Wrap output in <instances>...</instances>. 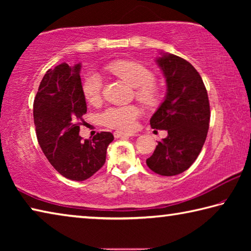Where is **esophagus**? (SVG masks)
I'll use <instances>...</instances> for the list:
<instances>
[{"label":"esophagus","mask_w":251,"mask_h":251,"mask_svg":"<svg viewBox=\"0 0 251 251\" xmlns=\"http://www.w3.org/2000/svg\"><path fill=\"white\" fill-rule=\"evenodd\" d=\"M114 136H115V138H127V137H131V136H137V134L125 133V131H122V130H116L115 133H114Z\"/></svg>","instance_id":"1"}]
</instances>
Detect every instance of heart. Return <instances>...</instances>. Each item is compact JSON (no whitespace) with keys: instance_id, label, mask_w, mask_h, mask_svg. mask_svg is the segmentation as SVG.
Instances as JSON below:
<instances>
[{"instance_id":"heart-1","label":"heart","mask_w":251,"mask_h":251,"mask_svg":"<svg viewBox=\"0 0 251 251\" xmlns=\"http://www.w3.org/2000/svg\"><path fill=\"white\" fill-rule=\"evenodd\" d=\"M110 73L135 87V96L148 108L157 107L163 100L161 88L155 82V75L145 65L135 61H117L106 66ZM82 92L88 103H99L101 95V78L96 72L85 75ZM139 116V109L134 105L110 106L100 114V122L109 128L125 131L133 130Z\"/></svg>"}]
</instances>
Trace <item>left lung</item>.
<instances>
[{"mask_svg": "<svg viewBox=\"0 0 251 251\" xmlns=\"http://www.w3.org/2000/svg\"><path fill=\"white\" fill-rule=\"evenodd\" d=\"M156 63L166 78L167 92L151 126L168 135L158 142L146 164L158 175L175 176L192 166L205 144L209 100L201 75L186 59L163 52Z\"/></svg>", "mask_w": 251, "mask_h": 251, "instance_id": "left-lung-1", "label": "left lung"}]
</instances>
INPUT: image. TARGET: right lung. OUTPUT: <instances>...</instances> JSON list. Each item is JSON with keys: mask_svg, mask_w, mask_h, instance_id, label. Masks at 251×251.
<instances>
[{"mask_svg": "<svg viewBox=\"0 0 251 251\" xmlns=\"http://www.w3.org/2000/svg\"><path fill=\"white\" fill-rule=\"evenodd\" d=\"M80 63H66L49 70L34 100L33 116L37 141L56 171L69 179L83 181L103 167L114 136L97 133L82 141L78 135L86 100L82 92Z\"/></svg>", "mask_w": 251, "mask_h": 251, "instance_id": "obj_1", "label": "right lung"}]
</instances>
